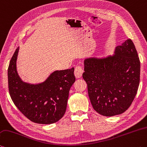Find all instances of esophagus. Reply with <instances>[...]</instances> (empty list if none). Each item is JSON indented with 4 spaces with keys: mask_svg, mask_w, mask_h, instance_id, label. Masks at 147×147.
<instances>
[{
    "mask_svg": "<svg viewBox=\"0 0 147 147\" xmlns=\"http://www.w3.org/2000/svg\"><path fill=\"white\" fill-rule=\"evenodd\" d=\"M83 73H84V70L82 68L81 66H76L74 69V75H75L76 78H80L82 76Z\"/></svg>",
    "mask_w": 147,
    "mask_h": 147,
    "instance_id": "34e87169",
    "label": "esophagus"
}]
</instances>
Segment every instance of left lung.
<instances>
[{
  "instance_id": "8db88e82",
  "label": "left lung",
  "mask_w": 147,
  "mask_h": 147,
  "mask_svg": "<svg viewBox=\"0 0 147 147\" xmlns=\"http://www.w3.org/2000/svg\"><path fill=\"white\" fill-rule=\"evenodd\" d=\"M84 71L83 78L98 113L113 116L129 109L136 95L140 77V58L131 40L117 46L113 55L85 58Z\"/></svg>"
}]
</instances>
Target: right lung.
<instances>
[{
	"mask_svg": "<svg viewBox=\"0 0 147 147\" xmlns=\"http://www.w3.org/2000/svg\"><path fill=\"white\" fill-rule=\"evenodd\" d=\"M19 47L16 49L7 70L10 96L26 118L40 124H51L65 113L69 90L76 80L74 69L55 71L44 82L32 84L22 80L17 70Z\"/></svg>",
	"mask_w": 147,
	"mask_h": 147,
	"instance_id": "obj_1",
	"label": "right lung"
}]
</instances>
